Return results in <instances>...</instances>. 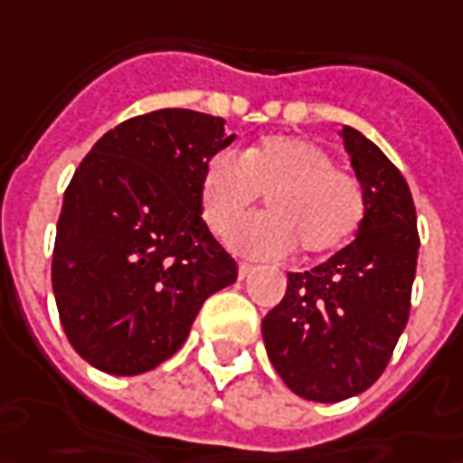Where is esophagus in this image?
I'll return each instance as SVG.
<instances>
[{"mask_svg": "<svg viewBox=\"0 0 463 463\" xmlns=\"http://www.w3.org/2000/svg\"><path fill=\"white\" fill-rule=\"evenodd\" d=\"M253 271H256V269H253L250 263H238V277H241V279H248Z\"/></svg>", "mask_w": 463, "mask_h": 463, "instance_id": "34e87169", "label": "esophagus"}]
</instances>
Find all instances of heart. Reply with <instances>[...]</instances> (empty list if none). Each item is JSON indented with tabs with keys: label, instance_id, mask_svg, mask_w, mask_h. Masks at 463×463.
<instances>
[{
	"label": "heart",
	"instance_id": "b5f03b06",
	"mask_svg": "<svg viewBox=\"0 0 463 463\" xmlns=\"http://www.w3.org/2000/svg\"><path fill=\"white\" fill-rule=\"evenodd\" d=\"M259 194L269 215L250 217L231 235L248 259H284L295 248L307 259L327 256L354 238L366 213L359 179L299 136L266 137L243 156L220 151L202 168V217L215 235H228Z\"/></svg>",
	"mask_w": 463,
	"mask_h": 463
}]
</instances>
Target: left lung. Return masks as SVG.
<instances>
[{
    "mask_svg": "<svg viewBox=\"0 0 463 463\" xmlns=\"http://www.w3.org/2000/svg\"><path fill=\"white\" fill-rule=\"evenodd\" d=\"M364 186L356 238L305 274L263 317L266 354L289 390L312 402L366 392L390 364L410 315L418 215L405 176L356 128L338 130Z\"/></svg>",
    "mask_w": 463,
    "mask_h": 463,
    "instance_id": "obj_1",
    "label": "left lung"
}]
</instances>
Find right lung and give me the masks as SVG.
<instances>
[{"label": "right lung", "mask_w": 463, "mask_h": 463, "mask_svg": "<svg viewBox=\"0 0 463 463\" xmlns=\"http://www.w3.org/2000/svg\"><path fill=\"white\" fill-rule=\"evenodd\" d=\"M235 136L194 109H156L104 133L63 194L53 295L73 351L104 374L171 359L238 263L202 220L204 164Z\"/></svg>", "instance_id": "add662e5"}]
</instances>
